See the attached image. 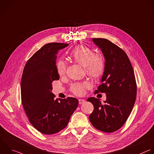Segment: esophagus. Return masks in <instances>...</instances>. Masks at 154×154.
I'll list each match as a JSON object with an SVG mask.
<instances>
[{"label": "esophagus", "mask_w": 154, "mask_h": 154, "mask_svg": "<svg viewBox=\"0 0 154 154\" xmlns=\"http://www.w3.org/2000/svg\"><path fill=\"white\" fill-rule=\"evenodd\" d=\"M85 100H83V99H79V103L80 105H81V104L85 103Z\"/></svg>", "instance_id": "34e87169"}]
</instances>
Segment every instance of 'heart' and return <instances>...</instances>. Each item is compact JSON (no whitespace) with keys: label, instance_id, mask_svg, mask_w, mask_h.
Wrapping results in <instances>:
<instances>
[{"label":"heart","instance_id":"b5f03b06","mask_svg":"<svg viewBox=\"0 0 154 154\" xmlns=\"http://www.w3.org/2000/svg\"><path fill=\"white\" fill-rule=\"evenodd\" d=\"M68 56L74 62L84 66L86 74L91 78L98 79L103 75L105 69V61L103 57L99 54H94V51L86 46L79 45L69 53ZM58 74L62 76L65 74L66 65L62 60L56 63ZM91 88L88 82L75 83L71 85V91L75 95H82L85 89Z\"/></svg>","mask_w":154,"mask_h":154}]
</instances>
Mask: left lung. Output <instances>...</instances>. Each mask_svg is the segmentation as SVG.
<instances>
[{
  "label": "left lung",
  "mask_w": 154,
  "mask_h": 154,
  "mask_svg": "<svg viewBox=\"0 0 154 154\" xmlns=\"http://www.w3.org/2000/svg\"><path fill=\"white\" fill-rule=\"evenodd\" d=\"M105 59V69L95 94L105 92L104 103L95 97L87 101L94 106L89 116L96 129L105 132L119 129L126 122L133 109L137 95V84L132 64L125 51L109 40L93 38Z\"/></svg>",
  "instance_id": "left-lung-1"
}]
</instances>
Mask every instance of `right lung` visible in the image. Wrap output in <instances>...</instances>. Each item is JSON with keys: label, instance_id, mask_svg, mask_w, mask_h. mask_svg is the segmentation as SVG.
Instances as JSON below:
<instances>
[{"label": "right lung", "instance_id": "right-lung-1", "mask_svg": "<svg viewBox=\"0 0 154 154\" xmlns=\"http://www.w3.org/2000/svg\"><path fill=\"white\" fill-rule=\"evenodd\" d=\"M69 44L49 43L43 46L27 61L21 79V99L31 124L46 135L64 129L79 105L73 97L54 98L52 83L59 79L56 69L58 51Z\"/></svg>", "mask_w": 154, "mask_h": 154}]
</instances>
